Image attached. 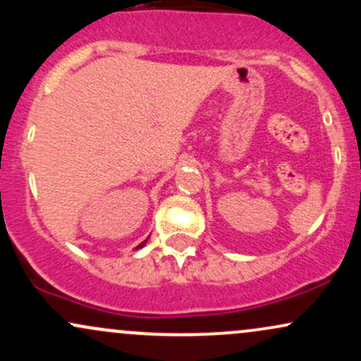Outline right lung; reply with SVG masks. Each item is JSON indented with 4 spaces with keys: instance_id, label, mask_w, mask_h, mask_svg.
<instances>
[{
    "instance_id": "right-lung-1",
    "label": "right lung",
    "mask_w": 361,
    "mask_h": 361,
    "mask_svg": "<svg viewBox=\"0 0 361 361\" xmlns=\"http://www.w3.org/2000/svg\"><path fill=\"white\" fill-rule=\"evenodd\" d=\"M147 239H149V238H147ZM147 239H146V241H142V243H140V244H139V246H137V247H135V250H140V247H142V246H144V244H146V243H147Z\"/></svg>"
}]
</instances>
